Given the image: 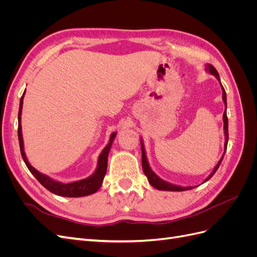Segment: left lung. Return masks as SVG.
<instances>
[{
    "label": "left lung",
    "instance_id": "left-lung-1",
    "mask_svg": "<svg viewBox=\"0 0 257 257\" xmlns=\"http://www.w3.org/2000/svg\"><path fill=\"white\" fill-rule=\"evenodd\" d=\"M208 68H209V72L211 73L212 75H214L216 78H217V80H219L220 83H221L220 76H219V73H217L216 69L212 65H209ZM221 87H222V90H223V102L225 103V108H226V92H225L222 83H221ZM223 120H224V133H225V145H224V149H225L224 154H225V152H226V148H227V143H228V119H227V114H226V109H225V111L223 113ZM224 154H223V157L221 158V160L219 161V163H217V165L214 167L211 175H210L205 181H208L209 179L215 174L217 168H219V166L221 165L222 160L224 158ZM142 164H143L144 173H145V175L148 178V181H149L150 184L155 189L163 190V191H186V190H191V189L194 188V186H193V188H192V186H186V188H183V186H178V185L170 184V183H168V182H166L164 180H162L161 178H159L157 175H155L151 170V168L149 167V164H148V161H147V158H146V153H145L143 143H142Z\"/></svg>",
    "mask_w": 257,
    "mask_h": 257
}]
</instances>
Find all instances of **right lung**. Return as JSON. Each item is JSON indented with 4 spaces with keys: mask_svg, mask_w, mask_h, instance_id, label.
I'll use <instances>...</instances> for the list:
<instances>
[{
    "mask_svg": "<svg viewBox=\"0 0 257 257\" xmlns=\"http://www.w3.org/2000/svg\"><path fill=\"white\" fill-rule=\"evenodd\" d=\"M22 103H23V95L20 98V106H19V112H18V139H19V146H20V152L22 155V159L25 161L27 167L32 175L37 179L44 188L47 189L49 192L56 194L59 196H65V197H81L87 196L90 194L95 193L102 185V182L104 180V177L107 172V158L108 153H109L111 144L113 142V138L115 136V133L111 134V137L109 139V143L105 147L103 152L100 153L98 162H97V168L95 173L92 176H90L87 179L83 180H79L72 183H61L58 181L52 180L51 178L45 176L41 173H38L37 170L30 165L28 162L25 151H23V141H22V134H21V110H22Z\"/></svg>",
    "mask_w": 257,
    "mask_h": 257,
    "instance_id": "add662e5",
    "label": "right lung"
}]
</instances>
